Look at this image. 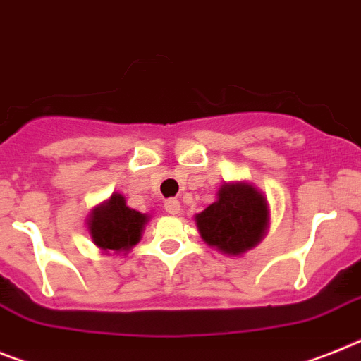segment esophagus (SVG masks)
I'll return each instance as SVG.
<instances>
[{"label": "esophagus", "mask_w": 361, "mask_h": 361, "mask_svg": "<svg viewBox=\"0 0 361 361\" xmlns=\"http://www.w3.org/2000/svg\"><path fill=\"white\" fill-rule=\"evenodd\" d=\"M164 210L168 212L169 215H177L178 212H180V202H178L177 199H168V201L164 202Z\"/></svg>", "instance_id": "esophagus-1"}]
</instances>
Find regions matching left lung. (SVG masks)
I'll return each mask as SVG.
<instances>
[{
    "label": "left lung",
    "mask_w": 361,
    "mask_h": 361,
    "mask_svg": "<svg viewBox=\"0 0 361 361\" xmlns=\"http://www.w3.org/2000/svg\"><path fill=\"white\" fill-rule=\"evenodd\" d=\"M197 230L215 250L241 255L261 243L269 228V204L248 183H224L217 201L195 215Z\"/></svg>",
    "instance_id": "left-lung-1"
}]
</instances>
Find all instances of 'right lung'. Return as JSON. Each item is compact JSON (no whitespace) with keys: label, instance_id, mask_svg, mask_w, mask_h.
<instances>
[{"label":"right lung","instance_id":"add662e5","mask_svg":"<svg viewBox=\"0 0 361 361\" xmlns=\"http://www.w3.org/2000/svg\"><path fill=\"white\" fill-rule=\"evenodd\" d=\"M147 215L126 204L120 193H113L104 204L91 212L87 221L92 243L104 252H128L142 235Z\"/></svg>","mask_w":361,"mask_h":361}]
</instances>
